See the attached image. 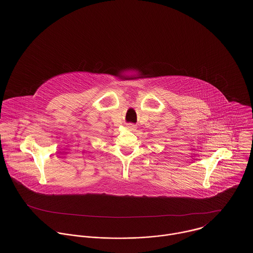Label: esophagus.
Returning <instances> with one entry per match:
<instances>
[{
  "label": "esophagus",
  "mask_w": 253,
  "mask_h": 253,
  "mask_svg": "<svg viewBox=\"0 0 253 253\" xmlns=\"http://www.w3.org/2000/svg\"><path fill=\"white\" fill-rule=\"evenodd\" d=\"M127 128L130 129V130H134L135 126H134L133 124H132V123H128V124H127Z\"/></svg>",
  "instance_id": "1"
}]
</instances>
